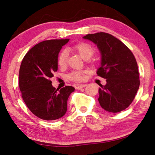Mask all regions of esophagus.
<instances>
[{
    "label": "esophagus",
    "instance_id": "obj_1",
    "mask_svg": "<svg viewBox=\"0 0 155 155\" xmlns=\"http://www.w3.org/2000/svg\"><path fill=\"white\" fill-rule=\"evenodd\" d=\"M86 85H87L86 84H80V85H76L75 88L77 89V90H81V89L85 87Z\"/></svg>",
    "mask_w": 155,
    "mask_h": 155
}]
</instances>
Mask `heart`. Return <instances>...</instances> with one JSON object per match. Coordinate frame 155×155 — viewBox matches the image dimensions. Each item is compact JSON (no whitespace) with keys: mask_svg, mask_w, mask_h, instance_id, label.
<instances>
[{"mask_svg":"<svg viewBox=\"0 0 155 155\" xmlns=\"http://www.w3.org/2000/svg\"><path fill=\"white\" fill-rule=\"evenodd\" d=\"M74 50L80 54V56L84 59H89L93 55L95 50L90 44L86 42H80L72 47ZM68 53L66 50H63L59 54L57 58V63L60 67H64L67 64ZM85 71L72 72L68 74V77L70 80L73 81H82L85 78Z\"/></svg>","mask_w":155,"mask_h":155,"instance_id":"b5f03b06","label":"heart"}]
</instances>
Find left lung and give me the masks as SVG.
I'll return each instance as SVG.
<instances>
[{
  "label": "left lung",
  "mask_w": 155,
  "mask_h": 155,
  "mask_svg": "<svg viewBox=\"0 0 155 155\" xmlns=\"http://www.w3.org/2000/svg\"><path fill=\"white\" fill-rule=\"evenodd\" d=\"M97 45L101 65L97 74L106 78L99 88L98 102L102 108L112 113L127 109L134 100L140 81L137 64L130 50L111 34L100 32L83 37Z\"/></svg>",
  "instance_id": "obj_1"
}]
</instances>
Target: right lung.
Returning a JSON list of instances; mask_svg holds the SVG:
<instances>
[{"label": "right lung", "instance_id": "1", "mask_svg": "<svg viewBox=\"0 0 155 155\" xmlns=\"http://www.w3.org/2000/svg\"><path fill=\"white\" fill-rule=\"evenodd\" d=\"M69 39L50 40L36 44L25 54L19 72V87L28 109L44 120H54L67 111L72 86L55 89L50 80L57 71V58Z\"/></svg>", "mask_w": 155, "mask_h": 155}]
</instances>
